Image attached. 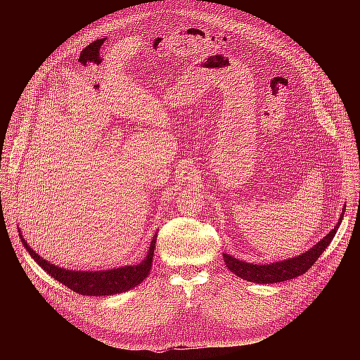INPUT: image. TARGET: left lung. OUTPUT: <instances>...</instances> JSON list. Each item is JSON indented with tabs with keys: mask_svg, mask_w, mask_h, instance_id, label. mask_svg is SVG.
I'll use <instances>...</instances> for the list:
<instances>
[{
	"mask_svg": "<svg viewBox=\"0 0 360 360\" xmlns=\"http://www.w3.org/2000/svg\"><path fill=\"white\" fill-rule=\"evenodd\" d=\"M345 210H346V205L343 207L342 216H340L338 223L334 226V229L330 231L323 239L316 242L312 248H309L304 254L288 258V259L270 262V264L247 262V261H240L229 254H223L226 267H228L238 277L248 281H254V283H261V285L286 281L297 276H302L312 267V264L319 258L321 254L326 251V248L335 236L340 228V223H342L345 217Z\"/></svg>",
	"mask_w": 360,
	"mask_h": 360,
	"instance_id": "left-lung-1",
	"label": "left lung"
}]
</instances>
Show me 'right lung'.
Returning <instances> with one entry per match:
<instances>
[{"instance_id":"add662e5","label":"right lung","mask_w":360,"mask_h":360,"mask_svg":"<svg viewBox=\"0 0 360 360\" xmlns=\"http://www.w3.org/2000/svg\"><path fill=\"white\" fill-rule=\"evenodd\" d=\"M18 236H20L25 248L27 250L30 257L39 264V266L51 277L63 283V285L67 286L68 289L86 296H110V295L128 292L129 289L139 286L140 283L148 276L151 262H153L158 233L153 236V239H151L147 255L141 262L134 264V266H122L118 269L99 270V271L61 269L60 266H55V264L44 259L39 254H37L27 243V240L23 238L22 232H18Z\"/></svg>"}]
</instances>
